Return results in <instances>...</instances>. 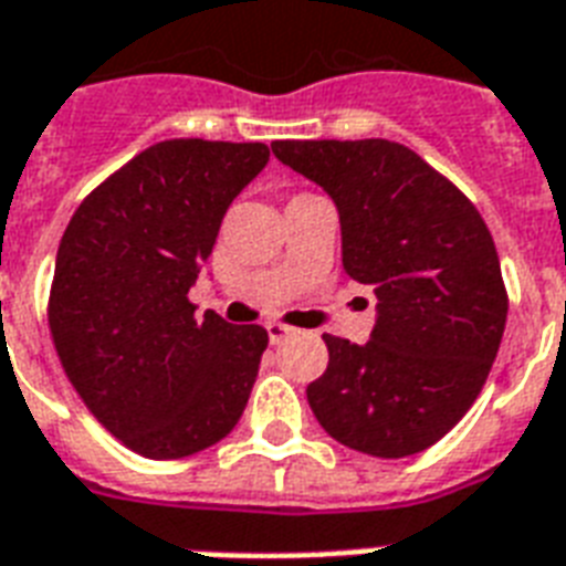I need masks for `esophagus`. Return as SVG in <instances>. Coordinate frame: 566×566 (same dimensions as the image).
Segmentation results:
<instances>
[{"label":"esophagus","instance_id":"esophagus-1","mask_svg":"<svg viewBox=\"0 0 566 566\" xmlns=\"http://www.w3.org/2000/svg\"><path fill=\"white\" fill-rule=\"evenodd\" d=\"M293 332H296V328H291V326H284V323H266V335H270V344H282L284 337H291Z\"/></svg>","mask_w":566,"mask_h":566}]
</instances>
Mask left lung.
<instances>
[{"mask_svg": "<svg viewBox=\"0 0 566 566\" xmlns=\"http://www.w3.org/2000/svg\"><path fill=\"white\" fill-rule=\"evenodd\" d=\"M273 153L335 199L346 273L378 300L364 346L323 335L328 367L305 390L311 411L367 455L429 449L482 394L509 317L482 213L394 140H275Z\"/></svg>", "mask_w": 566, "mask_h": 566, "instance_id": "1", "label": "left lung"}]
</instances>
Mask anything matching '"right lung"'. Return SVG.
<instances>
[{
  "mask_svg": "<svg viewBox=\"0 0 566 566\" xmlns=\"http://www.w3.org/2000/svg\"><path fill=\"white\" fill-rule=\"evenodd\" d=\"M264 144L164 140L84 196L57 247L49 335L87 411L155 461L213 447L247 408L266 328L188 300Z\"/></svg>",
  "mask_w": 566,
  "mask_h": 566,
  "instance_id": "right-lung-1",
  "label": "right lung"
}]
</instances>
